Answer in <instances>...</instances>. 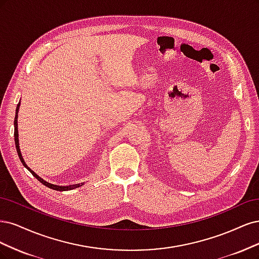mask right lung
<instances>
[{"label": "right lung", "mask_w": 259, "mask_h": 259, "mask_svg": "<svg viewBox=\"0 0 259 259\" xmlns=\"http://www.w3.org/2000/svg\"><path fill=\"white\" fill-rule=\"evenodd\" d=\"M19 106H20V102L17 104V108H16V116H15V120H14V126H15V144H16V149H17V153H18V156H19V159L21 160L22 164L26 166V168L32 173L33 177H35L41 184L45 185L46 187L48 188H52V189H55V190H59V191H65V190H71V189H74V188H77L81 185H84L81 183V184H74V185H69V186H59V185H54V184H51V183L46 182L45 180H43L41 178H39L38 175L36 173H34V171H32L29 166L26 164V162H24L23 158H22V155H21V152H20V148H19V140H18V123H17V118H18V111H19Z\"/></svg>", "instance_id": "right-lung-1"}]
</instances>
